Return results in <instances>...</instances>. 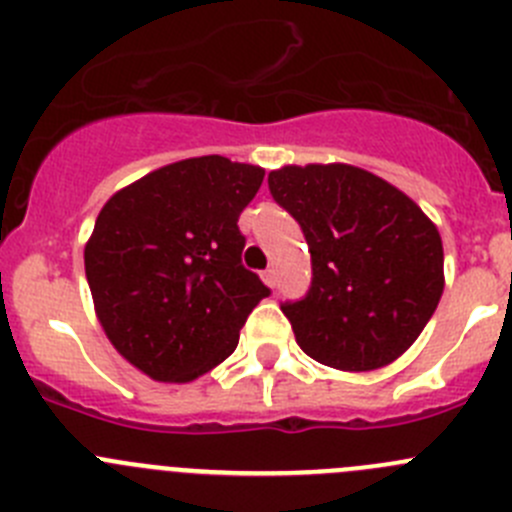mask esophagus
Wrapping results in <instances>:
<instances>
[{
  "mask_svg": "<svg viewBox=\"0 0 512 512\" xmlns=\"http://www.w3.org/2000/svg\"><path fill=\"white\" fill-rule=\"evenodd\" d=\"M262 280H265L267 288H275V285H278V272H275V267H267V270L262 272Z\"/></svg>",
  "mask_w": 512,
  "mask_h": 512,
  "instance_id": "34e87169",
  "label": "esophagus"
}]
</instances>
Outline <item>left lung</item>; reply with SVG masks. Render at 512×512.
Wrapping results in <instances>:
<instances>
[{"instance_id":"obj_1","label":"left lung","mask_w":512,"mask_h":512,"mask_svg":"<svg viewBox=\"0 0 512 512\" xmlns=\"http://www.w3.org/2000/svg\"><path fill=\"white\" fill-rule=\"evenodd\" d=\"M272 199L303 227L308 295L285 303L298 346L338 371H374L407 351L444 290L442 237L417 202L351 164L283 166Z\"/></svg>"}]
</instances>
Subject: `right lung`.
Listing matches in <instances>:
<instances>
[{
  "label": "right lung",
  "mask_w": 512,
  "mask_h": 512,
  "mask_svg": "<svg viewBox=\"0 0 512 512\" xmlns=\"http://www.w3.org/2000/svg\"><path fill=\"white\" fill-rule=\"evenodd\" d=\"M265 169L224 156L161 166L100 209L85 278L105 336L154 381L189 384L237 348L270 290L242 265L237 219Z\"/></svg>",
  "instance_id": "add662e5"
}]
</instances>
